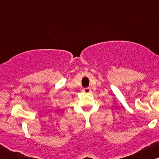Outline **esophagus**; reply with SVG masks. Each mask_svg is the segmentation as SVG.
I'll return each instance as SVG.
<instances>
[{
	"instance_id": "34e87169",
	"label": "esophagus",
	"mask_w": 159,
	"mask_h": 159,
	"mask_svg": "<svg viewBox=\"0 0 159 159\" xmlns=\"http://www.w3.org/2000/svg\"><path fill=\"white\" fill-rule=\"evenodd\" d=\"M82 91H83L84 93H90L91 92V89L90 87H86V88H84Z\"/></svg>"
}]
</instances>
